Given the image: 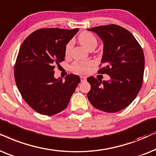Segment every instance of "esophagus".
<instances>
[{
  "instance_id": "esophagus-1",
  "label": "esophagus",
  "mask_w": 156,
  "mask_h": 156,
  "mask_svg": "<svg viewBox=\"0 0 156 156\" xmlns=\"http://www.w3.org/2000/svg\"><path fill=\"white\" fill-rule=\"evenodd\" d=\"M80 80H81L82 82H85L86 80V77L80 76Z\"/></svg>"
}]
</instances>
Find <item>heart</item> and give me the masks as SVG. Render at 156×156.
<instances>
[{"mask_svg":"<svg viewBox=\"0 0 156 156\" xmlns=\"http://www.w3.org/2000/svg\"><path fill=\"white\" fill-rule=\"evenodd\" d=\"M80 43L86 49H90L91 48H95L98 44L97 38L94 35L91 33L84 31L82 32L78 36ZM73 45V42L69 41L65 47V53L66 55L70 54ZM94 65V63L92 61H76L73 64L72 69L79 73H84L88 72L90 68Z\"/></svg>","mask_w":156,"mask_h":156,"instance_id":"obj_1","label":"heart"}]
</instances>
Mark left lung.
I'll return each instance as SVG.
<instances>
[{
	"label": "left lung",
	"mask_w": 156,
	"mask_h": 156,
	"mask_svg": "<svg viewBox=\"0 0 156 156\" xmlns=\"http://www.w3.org/2000/svg\"><path fill=\"white\" fill-rule=\"evenodd\" d=\"M95 33L103 43L101 64L98 70L110 80L87 78L90 84L88 98L95 108L107 113H115L129 105L140 91L145 67L142 48L135 37L117 25L101 26L88 29Z\"/></svg>",
	"instance_id": "1"
}]
</instances>
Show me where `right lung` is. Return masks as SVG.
I'll return each instance as SVG.
<instances>
[{"label": "right lung", "instance_id": "obj_1", "mask_svg": "<svg viewBox=\"0 0 156 156\" xmlns=\"http://www.w3.org/2000/svg\"><path fill=\"white\" fill-rule=\"evenodd\" d=\"M79 29L41 28L25 39L14 67L16 86L24 101L38 113H58L67 107L79 76L54 77L55 66L65 58V47Z\"/></svg>", "mask_w": 156, "mask_h": 156}]
</instances>
